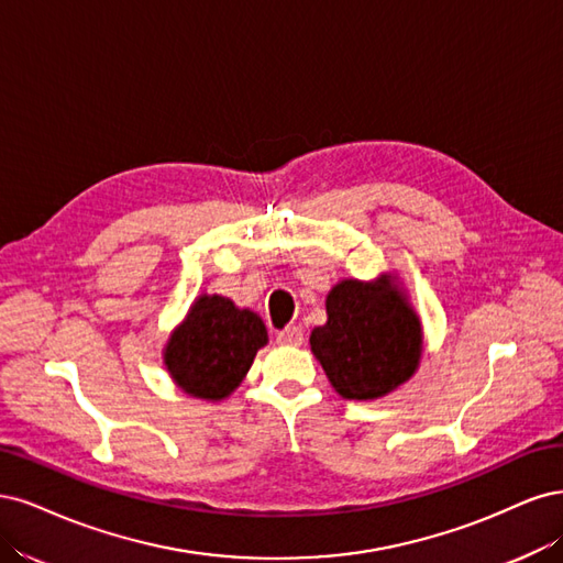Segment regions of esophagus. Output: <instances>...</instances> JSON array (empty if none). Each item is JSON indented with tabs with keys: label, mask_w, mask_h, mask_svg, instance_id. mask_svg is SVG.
Segmentation results:
<instances>
[{
	"label": "esophagus",
	"mask_w": 563,
	"mask_h": 563,
	"mask_svg": "<svg viewBox=\"0 0 563 563\" xmlns=\"http://www.w3.org/2000/svg\"><path fill=\"white\" fill-rule=\"evenodd\" d=\"M278 343H283V346H301L303 343V330L297 328V324H287L285 330L278 332Z\"/></svg>",
	"instance_id": "1"
}]
</instances>
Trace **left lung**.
<instances>
[{
  "label": "left lung",
  "mask_w": 563,
  "mask_h": 563,
  "mask_svg": "<svg viewBox=\"0 0 563 563\" xmlns=\"http://www.w3.org/2000/svg\"><path fill=\"white\" fill-rule=\"evenodd\" d=\"M324 306L328 322L311 332V351L341 397L378 400L419 369L421 318L395 276L341 280Z\"/></svg>",
  "instance_id": "1"
}]
</instances>
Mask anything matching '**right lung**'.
Wrapping results in <instances>:
<instances>
[{"label": "right lung", "mask_w": 563, "mask_h": 563, "mask_svg": "<svg viewBox=\"0 0 563 563\" xmlns=\"http://www.w3.org/2000/svg\"><path fill=\"white\" fill-rule=\"evenodd\" d=\"M268 343L250 308L220 295L198 297L163 349V365L187 395L220 402L241 386L257 351Z\"/></svg>", "instance_id": "obj_1"}]
</instances>
